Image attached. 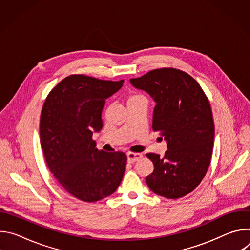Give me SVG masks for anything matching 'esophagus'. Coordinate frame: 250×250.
I'll return each instance as SVG.
<instances>
[{
  "mask_svg": "<svg viewBox=\"0 0 250 250\" xmlns=\"http://www.w3.org/2000/svg\"><path fill=\"white\" fill-rule=\"evenodd\" d=\"M126 156H127V161L129 163H133L135 161H137L138 159H140L142 157V154L141 153H138V152H127L126 153Z\"/></svg>",
  "mask_w": 250,
  "mask_h": 250,
  "instance_id": "1",
  "label": "esophagus"
}]
</instances>
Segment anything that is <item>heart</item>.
I'll use <instances>...</instances> for the list:
<instances>
[{
	"mask_svg": "<svg viewBox=\"0 0 250 250\" xmlns=\"http://www.w3.org/2000/svg\"><path fill=\"white\" fill-rule=\"evenodd\" d=\"M139 96H141V95H138V94H135V95H132L130 98H133V97H139Z\"/></svg>",
	"mask_w": 250,
	"mask_h": 250,
	"instance_id": "b5f03b06",
	"label": "heart"
}]
</instances>
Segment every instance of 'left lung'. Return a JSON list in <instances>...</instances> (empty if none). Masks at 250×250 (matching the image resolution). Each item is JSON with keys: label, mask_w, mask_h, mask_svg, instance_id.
<instances>
[{"label": "left lung", "mask_w": 250, "mask_h": 250, "mask_svg": "<svg viewBox=\"0 0 250 250\" xmlns=\"http://www.w3.org/2000/svg\"><path fill=\"white\" fill-rule=\"evenodd\" d=\"M156 102L152 129L167 140L163 157L146 156L154 170L146 183L155 194L179 199L194 191L209 166L215 138L211 108L200 84L176 68H159L130 79Z\"/></svg>", "instance_id": "8db88e82"}]
</instances>
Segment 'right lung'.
Masks as SVG:
<instances>
[{"mask_svg": "<svg viewBox=\"0 0 250 250\" xmlns=\"http://www.w3.org/2000/svg\"><path fill=\"white\" fill-rule=\"evenodd\" d=\"M123 83L73 74L49 92L42 105L40 136L46 164L59 184L81 201L112 195L125 174L126 155L99 150L93 140V132L103 127L105 99Z\"/></svg>", "mask_w": 250, "mask_h": 250, "instance_id": "add662e5", "label": "right lung"}]
</instances>
